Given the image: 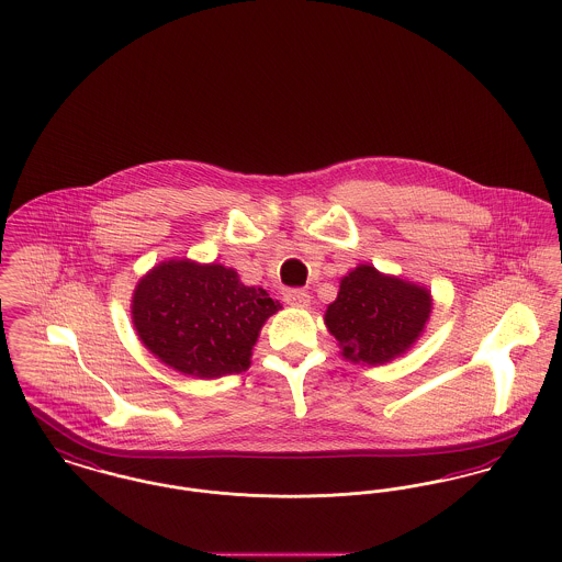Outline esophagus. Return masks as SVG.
<instances>
[{"mask_svg": "<svg viewBox=\"0 0 562 562\" xmlns=\"http://www.w3.org/2000/svg\"><path fill=\"white\" fill-rule=\"evenodd\" d=\"M283 300L290 306H295V308H306L311 304V295H308V292H304V290H288L285 295H283Z\"/></svg>", "mask_w": 562, "mask_h": 562, "instance_id": "34e87169", "label": "esophagus"}]
</instances>
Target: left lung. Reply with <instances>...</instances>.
<instances>
[{"mask_svg":"<svg viewBox=\"0 0 562 562\" xmlns=\"http://www.w3.org/2000/svg\"><path fill=\"white\" fill-rule=\"evenodd\" d=\"M431 304L427 288L359 265L342 277L338 297L325 311V325L345 359L381 366L413 347Z\"/></svg>","mask_w":562,"mask_h":562,"instance_id":"obj_1","label":"left lung"}]
</instances>
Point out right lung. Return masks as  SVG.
<instances>
[{"mask_svg": "<svg viewBox=\"0 0 562 562\" xmlns=\"http://www.w3.org/2000/svg\"><path fill=\"white\" fill-rule=\"evenodd\" d=\"M281 308L235 268L169 260L151 268L133 294V324L149 353L181 374L220 379L245 372L268 317Z\"/></svg>", "mask_w": 562, "mask_h": 562, "instance_id": "add662e5", "label": "right lung"}]
</instances>
